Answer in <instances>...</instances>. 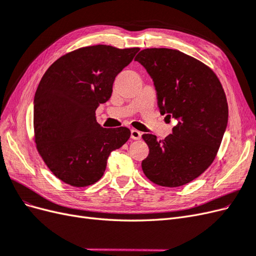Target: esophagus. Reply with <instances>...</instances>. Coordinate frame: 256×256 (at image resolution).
<instances>
[{
    "label": "esophagus",
    "mask_w": 256,
    "mask_h": 256,
    "mask_svg": "<svg viewBox=\"0 0 256 256\" xmlns=\"http://www.w3.org/2000/svg\"><path fill=\"white\" fill-rule=\"evenodd\" d=\"M141 136H142V134L138 130H136V129L131 130V138H132V140H140Z\"/></svg>",
    "instance_id": "esophagus-1"
}]
</instances>
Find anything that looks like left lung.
<instances>
[{"label":"left lung","instance_id":"8db88e82","mask_svg":"<svg viewBox=\"0 0 256 256\" xmlns=\"http://www.w3.org/2000/svg\"><path fill=\"white\" fill-rule=\"evenodd\" d=\"M134 60L150 74L160 113L177 120L164 140L143 134L150 154L145 176L162 187H180L212 164L226 129L228 106L218 76L202 62L178 50L144 49Z\"/></svg>","mask_w":256,"mask_h":256}]
</instances>
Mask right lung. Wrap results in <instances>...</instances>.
Returning <instances> with one entry per match:
<instances>
[{"mask_svg": "<svg viewBox=\"0 0 256 256\" xmlns=\"http://www.w3.org/2000/svg\"><path fill=\"white\" fill-rule=\"evenodd\" d=\"M138 50L88 46L60 56L44 72L34 98V138L46 166L65 184L97 182L111 152L130 138L126 127L102 128L95 112Z\"/></svg>", "mask_w": 256, "mask_h": 256, "instance_id": "1", "label": "right lung"}]
</instances>
